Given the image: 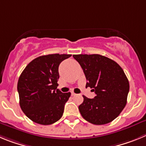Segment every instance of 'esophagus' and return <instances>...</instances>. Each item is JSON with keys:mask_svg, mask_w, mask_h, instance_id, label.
Here are the masks:
<instances>
[{"mask_svg": "<svg viewBox=\"0 0 146 146\" xmlns=\"http://www.w3.org/2000/svg\"><path fill=\"white\" fill-rule=\"evenodd\" d=\"M76 93H74V92H71V95L72 96H75V95H76Z\"/></svg>", "mask_w": 146, "mask_h": 146, "instance_id": "obj_1", "label": "esophagus"}]
</instances>
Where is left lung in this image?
<instances>
[{
  "label": "left lung",
  "mask_w": 146,
  "mask_h": 146,
  "mask_svg": "<svg viewBox=\"0 0 146 146\" xmlns=\"http://www.w3.org/2000/svg\"><path fill=\"white\" fill-rule=\"evenodd\" d=\"M86 78V87L96 96L89 99L83 96L78 106L82 117L95 125L112 121L127 104L129 84L124 70L115 61L100 54H74Z\"/></svg>",
  "instance_id": "left-lung-1"
}]
</instances>
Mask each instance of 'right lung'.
<instances>
[{
  "instance_id": "right-lung-1",
  "label": "right lung",
  "mask_w": 146,
  "mask_h": 146,
  "mask_svg": "<svg viewBox=\"0 0 146 146\" xmlns=\"http://www.w3.org/2000/svg\"><path fill=\"white\" fill-rule=\"evenodd\" d=\"M71 54H48L34 59L21 73L17 83L19 105L29 119L49 125L60 120L70 92L57 89L58 68Z\"/></svg>"
}]
</instances>
